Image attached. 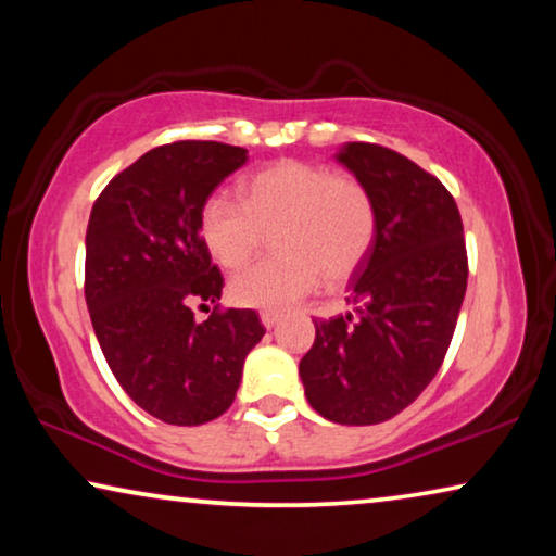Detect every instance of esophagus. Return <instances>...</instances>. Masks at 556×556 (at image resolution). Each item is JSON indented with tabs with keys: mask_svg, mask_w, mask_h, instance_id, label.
Segmentation results:
<instances>
[{
	"mask_svg": "<svg viewBox=\"0 0 556 556\" xmlns=\"http://www.w3.org/2000/svg\"><path fill=\"white\" fill-rule=\"evenodd\" d=\"M278 314H276V311H263V314H261V321H263V326H265V329H273V326H276L278 324Z\"/></svg>",
	"mask_w": 556,
	"mask_h": 556,
	"instance_id": "1",
	"label": "esophagus"
}]
</instances>
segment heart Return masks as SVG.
Listing matches in <instances>:
<instances>
[{"instance_id": "b5f03b06", "label": "heart", "mask_w": 556, "mask_h": 556, "mask_svg": "<svg viewBox=\"0 0 556 556\" xmlns=\"http://www.w3.org/2000/svg\"><path fill=\"white\" fill-rule=\"evenodd\" d=\"M377 204L369 187L329 166L283 159L240 185V202L210 194L197 215V232L217 265L238 270L276 232L280 255L230 280L242 308L286 311L326 280L344 286L367 261L377 240Z\"/></svg>"}]
</instances>
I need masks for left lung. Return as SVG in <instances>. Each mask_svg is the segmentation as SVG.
<instances>
[{"label":"left lung","mask_w":556,"mask_h":556,"mask_svg":"<svg viewBox=\"0 0 556 556\" xmlns=\"http://www.w3.org/2000/svg\"><path fill=\"white\" fill-rule=\"evenodd\" d=\"M337 159L375 197L377 240L349 283L354 314L316 318L299 371L326 420L377 425L413 405L445 359L468 286L466 238L453 194L407 156L352 141Z\"/></svg>","instance_id":"left-lung-1"}]
</instances>
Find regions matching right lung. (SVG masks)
I'll list each match as a JSON object with an SVG mask.
<instances>
[{
  "label": "right lung",
  "mask_w": 556,
  "mask_h": 556,
  "mask_svg": "<svg viewBox=\"0 0 556 556\" xmlns=\"http://www.w3.org/2000/svg\"><path fill=\"white\" fill-rule=\"evenodd\" d=\"M245 159L219 141L164 143L118 172L90 210L86 303L98 344L128 397L162 422L223 415L265 333L253 308L218 303L202 325L191 311L219 301L225 286L197 215Z\"/></svg>",
  "instance_id": "add662e5"
}]
</instances>
